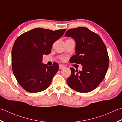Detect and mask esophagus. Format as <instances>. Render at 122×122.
Returning a JSON list of instances; mask_svg holds the SVG:
<instances>
[{
    "label": "esophagus",
    "instance_id": "obj_1",
    "mask_svg": "<svg viewBox=\"0 0 122 122\" xmlns=\"http://www.w3.org/2000/svg\"><path fill=\"white\" fill-rule=\"evenodd\" d=\"M64 67H65V66H64V65H63V64H59V69H63Z\"/></svg>",
    "mask_w": 122,
    "mask_h": 122
}]
</instances>
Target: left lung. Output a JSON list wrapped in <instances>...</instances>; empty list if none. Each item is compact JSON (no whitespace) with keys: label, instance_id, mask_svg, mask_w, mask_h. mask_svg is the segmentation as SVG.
<instances>
[{"label":"left lung","instance_id":"left-lung-1","mask_svg":"<svg viewBox=\"0 0 122 122\" xmlns=\"http://www.w3.org/2000/svg\"><path fill=\"white\" fill-rule=\"evenodd\" d=\"M65 36L73 38L76 43V54L70 62L82 66V71L70 68L71 75L66 80L68 85L76 92H92L103 80L108 68L105 45L99 35L86 27L69 30Z\"/></svg>","mask_w":122,"mask_h":122}]
</instances>
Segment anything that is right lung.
Listing matches in <instances>:
<instances>
[{
	"label": "right lung",
	"instance_id": "right-lung-1",
	"mask_svg": "<svg viewBox=\"0 0 122 122\" xmlns=\"http://www.w3.org/2000/svg\"><path fill=\"white\" fill-rule=\"evenodd\" d=\"M66 30L36 28L16 40L11 52L12 69L17 81L26 91L41 92L51 85L59 64L54 62L47 66L42 63V58L50 53L52 45Z\"/></svg>",
	"mask_w": 122,
	"mask_h": 122
}]
</instances>
